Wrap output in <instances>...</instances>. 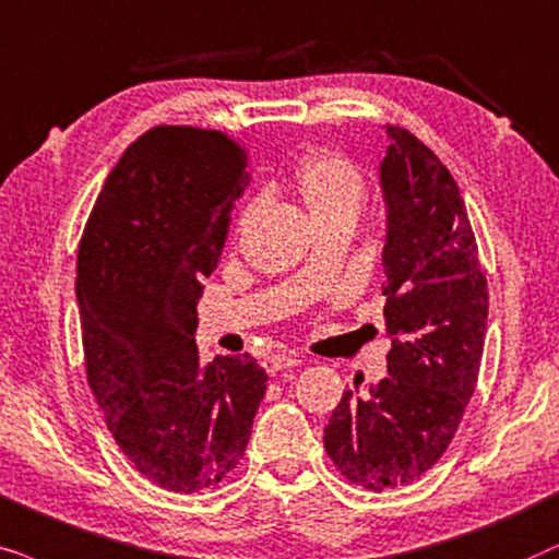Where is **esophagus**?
Returning a JSON list of instances; mask_svg holds the SVG:
<instances>
[{
  "label": "esophagus",
  "instance_id": "obj_1",
  "mask_svg": "<svg viewBox=\"0 0 559 559\" xmlns=\"http://www.w3.org/2000/svg\"><path fill=\"white\" fill-rule=\"evenodd\" d=\"M296 366H301L299 355H271V357H265V360H263V368L271 376L281 373V370H286V368H296Z\"/></svg>",
  "mask_w": 559,
  "mask_h": 559
}]
</instances>
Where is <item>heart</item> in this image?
Masks as SVG:
<instances>
[{
  "mask_svg": "<svg viewBox=\"0 0 559 559\" xmlns=\"http://www.w3.org/2000/svg\"><path fill=\"white\" fill-rule=\"evenodd\" d=\"M294 189L307 206L314 227L326 222H355L366 202V183L360 170L337 153H311L294 170ZM258 204H250L242 214L248 225Z\"/></svg>",
  "mask_w": 559,
  "mask_h": 559,
  "instance_id": "heart-1",
  "label": "heart"
}]
</instances>
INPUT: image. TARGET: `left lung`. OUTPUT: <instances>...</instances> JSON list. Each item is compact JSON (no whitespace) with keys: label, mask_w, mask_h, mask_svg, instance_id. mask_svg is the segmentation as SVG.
<instances>
[{"label":"left lung","mask_w":559,"mask_h":559,"mask_svg":"<svg viewBox=\"0 0 559 559\" xmlns=\"http://www.w3.org/2000/svg\"><path fill=\"white\" fill-rule=\"evenodd\" d=\"M383 296L389 376L345 391L324 450L355 486L421 478L455 437L486 340L488 292L455 178L408 130L385 128Z\"/></svg>","instance_id":"left-lung-1"}]
</instances>
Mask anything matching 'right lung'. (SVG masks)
Segmentation results:
<instances>
[{
  "mask_svg": "<svg viewBox=\"0 0 559 559\" xmlns=\"http://www.w3.org/2000/svg\"><path fill=\"white\" fill-rule=\"evenodd\" d=\"M248 143L153 128L104 181L79 245L86 376L107 427L160 488L217 486L248 448L265 396L250 355L199 362L197 304L250 183Z\"/></svg>",
  "mask_w": 559,
  "mask_h": 559,
  "instance_id": "right-lung-1",
  "label": "right lung"
}]
</instances>
